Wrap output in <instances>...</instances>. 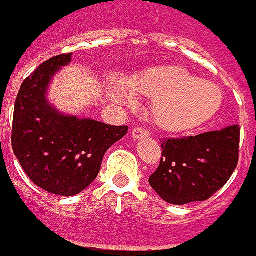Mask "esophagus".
<instances>
[{"mask_svg": "<svg viewBox=\"0 0 256 256\" xmlns=\"http://www.w3.org/2000/svg\"><path fill=\"white\" fill-rule=\"evenodd\" d=\"M150 135V132L145 130V128H140V126H136V128H134L132 130V138L134 140H141V138H146Z\"/></svg>", "mask_w": 256, "mask_h": 256, "instance_id": "34e87169", "label": "esophagus"}]
</instances>
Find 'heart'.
Instances as JSON below:
<instances>
[{"instance_id":"obj_1","label":"heart","mask_w":256,"mask_h":256,"mask_svg":"<svg viewBox=\"0 0 256 256\" xmlns=\"http://www.w3.org/2000/svg\"><path fill=\"white\" fill-rule=\"evenodd\" d=\"M132 92L152 98L151 116L170 132L196 128L220 111L221 88L201 80L180 65H160L134 75L128 85L114 81L111 95L122 104L132 102Z\"/></svg>"}]
</instances>
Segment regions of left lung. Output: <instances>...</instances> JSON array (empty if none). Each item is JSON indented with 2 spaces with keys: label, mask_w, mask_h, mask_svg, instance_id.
Masks as SVG:
<instances>
[{
  "label": "left lung",
  "mask_w": 256,
  "mask_h": 256,
  "mask_svg": "<svg viewBox=\"0 0 256 256\" xmlns=\"http://www.w3.org/2000/svg\"><path fill=\"white\" fill-rule=\"evenodd\" d=\"M162 158L150 185L174 205L206 201L228 182L238 165L240 125L162 141Z\"/></svg>",
  "instance_id": "left-lung-1"
}]
</instances>
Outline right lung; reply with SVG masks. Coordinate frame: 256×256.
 Wrapping results in <instances>:
<instances>
[{
    "label": "right lung",
    "mask_w": 256,
    "mask_h": 256,
    "mask_svg": "<svg viewBox=\"0 0 256 256\" xmlns=\"http://www.w3.org/2000/svg\"><path fill=\"white\" fill-rule=\"evenodd\" d=\"M72 54L50 58L20 88L12 121V150L25 174L45 191L72 196L91 185L105 152L128 132L114 126L65 115L46 100L48 85Z\"/></svg>",
    "instance_id": "right-lung-1"
}]
</instances>
